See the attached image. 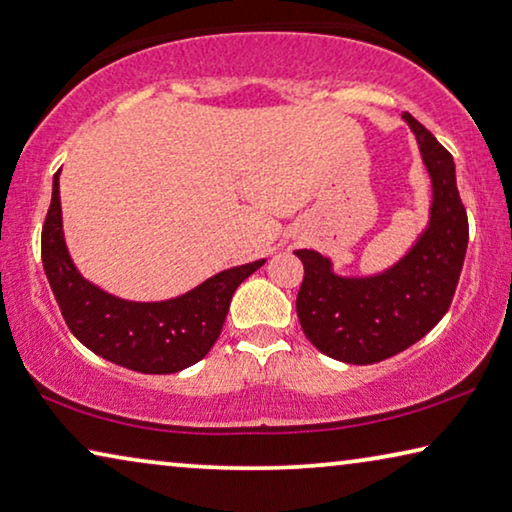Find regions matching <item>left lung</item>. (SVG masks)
<instances>
[{"label": "left lung", "mask_w": 512, "mask_h": 512, "mask_svg": "<svg viewBox=\"0 0 512 512\" xmlns=\"http://www.w3.org/2000/svg\"><path fill=\"white\" fill-rule=\"evenodd\" d=\"M432 181L430 220L409 253L375 276H338L329 257L296 250L303 282L296 296L301 329L319 352L370 365L414 345L451 308L469 243L453 156L423 124L404 114Z\"/></svg>", "instance_id": "8db88e82"}]
</instances>
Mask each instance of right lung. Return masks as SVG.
<instances>
[{
  "instance_id": "obj_1",
  "label": "right lung",
  "mask_w": 512,
  "mask_h": 512,
  "mask_svg": "<svg viewBox=\"0 0 512 512\" xmlns=\"http://www.w3.org/2000/svg\"><path fill=\"white\" fill-rule=\"evenodd\" d=\"M59 172L52 179L41 257L71 333L105 361L144 375H172L202 361L223 331L236 287L266 259L220 271L177 299L156 303L119 299L82 278L68 255L61 225Z\"/></svg>"
}]
</instances>
